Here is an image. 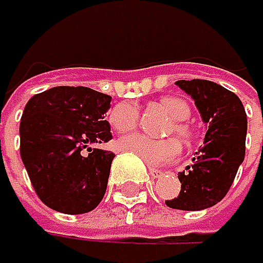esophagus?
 Wrapping results in <instances>:
<instances>
[{"label":"esophagus","instance_id":"obj_1","mask_svg":"<svg viewBox=\"0 0 263 263\" xmlns=\"http://www.w3.org/2000/svg\"><path fill=\"white\" fill-rule=\"evenodd\" d=\"M148 174L152 175V178H161L162 175H164V172L162 171H158V169H148Z\"/></svg>","mask_w":263,"mask_h":263}]
</instances>
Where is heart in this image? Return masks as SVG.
I'll return each instance as SVG.
<instances>
[{
  "instance_id": "obj_1",
  "label": "heart",
  "mask_w": 263,
  "mask_h": 263,
  "mask_svg": "<svg viewBox=\"0 0 263 263\" xmlns=\"http://www.w3.org/2000/svg\"><path fill=\"white\" fill-rule=\"evenodd\" d=\"M159 105L175 121L171 132H175L184 142H189L192 138V130L187 124L183 122L191 116V108L187 102H184L180 97L167 96L159 101ZM108 119L115 130H118L119 133H128L136 128L139 121V111L135 104L121 102L113 107L108 115ZM118 145L121 150L133 153L148 166H162V164L172 162L181 153V144L175 138L152 139L139 133L121 138Z\"/></svg>"
}]
</instances>
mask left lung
<instances>
[{"label":"left lung","mask_w":263,"mask_h":263,"mask_svg":"<svg viewBox=\"0 0 263 263\" xmlns=\"http://www.w3.org/2000/svg\"><path fill=\"white\" fill-rule=\"evenodd\" d=\"M195 101L208 124L203 147L191 166L178 174L181 191L166 204L174 209L201 211L223 200L245 158L247 113L239 97L211 80L175 82Z\"/></svg>","instance_id":"obj_1"}]
</instances>
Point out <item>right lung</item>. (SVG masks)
<instances>
[{
	"label": "right lung",
	"instance_id": "add662e5",
	"mask_svg": "<svg viewBox=\"0 0 263 263\" xmlns=\"http://www.w3.org/2000/svg\"><path fill=\"white\" fill-rule=\"evenodd\" d=\"M111 97L86 86H55L32 96L20 122V153L39 198L63 214L92 211L105 195L113 152Z\"/></svg>",
	"mask_w": 263,
	"mask_h": 263
}]
</instances>
